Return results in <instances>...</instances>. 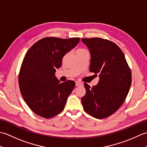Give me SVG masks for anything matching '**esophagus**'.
Listing matches in <instances>:
<instances>
[{
	"label": "esophagus",
	"mask_w": 147,
	"mask_h": 147,
	"mask_svg": "<svg viewBox=\"0 0 147 147\" xmlns=\"http://www.w3.org/2000/svg\"><path fill=\"white\" fill-rule=\"evenodd\" d=\"M83 85V83L82 82H78V81H76V86H81V85Z\"/></svg>",
	"instance_id": "obj_1"
}]
</instances>
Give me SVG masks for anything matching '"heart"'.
<instances>
[{
	"label": "heart",
	"mask_w": 147,
	"mask_h": 147,
	"mask_svg": "<svg viewBox=\"0 0 147 147\" xmlns=\"http://www.w3.org/2000/svg\"><path fill=\"white\" fill-rule=\"evenodd\" d=\"M85 51V50H84V49H78L77 51V52H80V51Z\"/></svg>",
	"instance_id": "heart-1"
}]
</instances>
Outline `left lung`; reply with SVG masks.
Instances as JSON below:
<instances>
[{"instance_id": "1", "label": "left lung", "mask_w": 147, "mask_h": 147, "mask_svg": "<svg viewBox=\"0 0 147 147\" xmlns=\"http://www.w3.org/2000/svg\"><path fill=\"white\" fill-rule=\"evenodd\" d=\"M88 48L90 71L99 74L96 85L84 84L86 94L82 98L85 111L103 119L114 114L125 100L131 84V73L125 56L114 42L100 38H82Z\"/></svg>"}]
</instances>
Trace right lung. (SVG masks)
Masks as SVG:
<instances>
[{"mask_svg":"<svg viewBox=\"0 0 147 147\" xmlns=\"http://www.w3.org/2000/svg\"><path fill=\"white\" fill-rule=\"evenodd\" d=\"M80 42V38L47 37L26 52L19 74V86L24 100L40 117L51 118L64 110L75 82L60 83L55 76L62 58Z\"/></svg>","mask_w":147,"mask_h":147,"instance_id":"obj_1","label":"right lung"}]
</instances>
